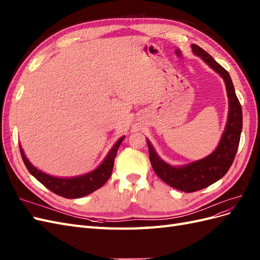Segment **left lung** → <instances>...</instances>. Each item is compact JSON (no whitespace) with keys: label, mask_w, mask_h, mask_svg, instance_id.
<instances>
[{"label":"left lung","mask_w":260,"mask_h":260,"mask_svg":"<svg viewBox=\"0 0 260 260\" xmlns=\"http://www.w3.org/2000/svg\"><path fill=\"white\" fill-rule=\"evenodd\" d=\"M191 50L196 55L202 57L212 70L220 74L225 83L229 97V116L221 142L217 149L208 157L187 166L175 168L162 161L147 140L149 159L155 174L170 186L185 192H192L208 187L209 185L216 183L225 175L234 161L243 126L242 107L236 97L232 79L228 71L197 44H191Z\"/></svg>","instance_id":"left-lung-1"}]
</instances>
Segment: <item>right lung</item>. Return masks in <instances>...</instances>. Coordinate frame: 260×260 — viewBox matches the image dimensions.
I'll list each match as a JSON object with an SVG mask.
<instances>
[{
  "mask_svg": "<svg viewBox=\"0 0 260 260\" xmlns=\"http://www.w3.org/2000/svg\"><path fill=\"white\" fill-rule=\"evenodd\" d=\"M123 139L124 137L117 140V143L113 146L112 149L110 150L105 161H103L94 171L81 176L71 177V179H60V177L51 176L49 174L39 171L38 169H36L31 163L28 161L24 153V150L21 149L20 146L19 150L21 158H23V161L26 168L28 169V171L48 189L64 198H80L91 194L94 190H97L98 188L103 186L106 182L110 179L111 173H112L113 170L116 152L118 150V147H120L121 143L123 142Z\"/></svg>",
  "mask_w": 260,
  "mask_h": 260,
  "instance_id": "1",
  "label": "right lung"
}]
</instances>
